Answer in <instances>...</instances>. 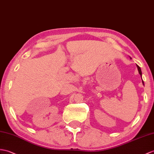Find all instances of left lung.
I'll list each match as a JSON object with an SVG mask.
<instances>
[{
    "label": "left lung",
    "mask_w": 154,
    "mask_h": 154,
    "mask_svg": "<svg viewBox=\"0 0 154 154\" xmlns=\"http://www.w3.org/2000/svg\"><path fill=\"white\" fill-rule=\"evenodd\" d=\"M131 59V58H130ZM137 68H138V73H139V74L140 75V76H141V77H142V71H141V69H140V67H139L138 65H137ZM142 84H143V85H144V81H142Z\"/></svg>",
    "instance_id": "obj_1"
}]
</instances>
